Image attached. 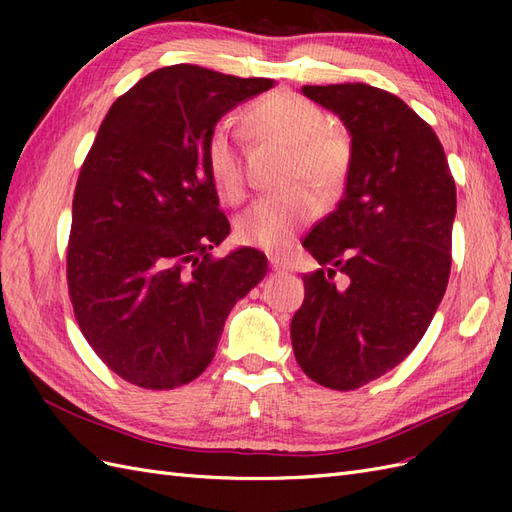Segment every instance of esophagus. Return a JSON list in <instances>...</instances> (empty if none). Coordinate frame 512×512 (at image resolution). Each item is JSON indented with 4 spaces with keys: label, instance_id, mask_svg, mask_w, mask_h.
Instances as JSON below:
<instances>
[{
    "label": "esophagus",
    "instance_id": "esophagus-1",
    "mask_svg": "<svg viewBox=\"0 0 512 512\" xmlns=\"http://www.w3.org/2000/svg\"><path fill=\"white\" fill-rule=\"evenodd\" d=\"M269 265L273 271H290V262L284 256H269Z\"/></svg>",
    "mask_w": 512,
    "mask_h": 512
}]
</instances>
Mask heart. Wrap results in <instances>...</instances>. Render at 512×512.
Wrapping results in <instances>:
<instances>
[{
	"mask_svg": "<svg viewBox=\"0 0 512 512\" xmlns=\"http://www.w3.org/2000/svg\"><path fill=\"white\" fill-rule=\"evenodd\" d=\"M250 126L265 138H275L290 147L288 181H307L320 194H331L344 181L350 147L344 134L327 128V115L316 104L294 96L290 91H275L258 100L247 111ZM207 170L218 188L230 200L243 194V168L239 138L230 123L215 126L205 145ZM316 213V198L303 185L267 194L245 209L237 220V239L260 250H284Z\"/></svg>",
	"mask_w": 512,
	"mask_h": 512,
	"instance_id": "heart-1",
	"label": "heart"
}]
</instances>
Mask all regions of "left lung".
Masks as SVG:
<instances>
[{
  "instance_id": "1",
  "label": "left lung",
  "mask_w": 512,
  "mask_h": 512,
  "mask_svg": "<svg viewBox=\"0 0 512 512\" xmlns=\"http://www.w3.org/2000/svg\"><path fill=\"white\" fill-rule=\"evenodd\" d=\"M301 94L350 134L344 196L303 241L318 269L290 322L297 363L314 382L352 391L421 342L446 292L455 181L429 123L365 83L305 85ZM347 275L335 287L332 275Z\"/></svg>"
}]
</instances>
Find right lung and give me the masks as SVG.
<instances>
[{
    "mask_svg": "<svg viewBox=\"0 0 512 512\" xmlns=\"http://www.w3.org/2000/svg\"><path fill=\"white\" fill-rule=\"evenodd\" d=\"M271 87L179 64L108 108L74 190L68 290L89 346L130 384L198 378L230 309L267 275L254 247L209 256L230 224L205 145L228 111Z\"/></svg>",
    "mask_w": 512,
    "mask_h": 512,
    "instance_id": "right-lung-1",
    "label": "right lung"
}]
</instances>
